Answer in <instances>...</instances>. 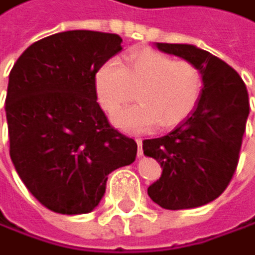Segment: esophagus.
Here are the masks:
<instances>
[{"instance_id":"esophagus-1","label":"esophagus","mask_w":255,"mask_h":255,"mask_svg":"<svg viewBox=\"0 0 255 255\" xmlns=\"http://www.w3.org/2000/svg\"><path fill=\"white\" fill-rule=\"evenodd\" d=\"M135 142H137V146H138L137 154H138V156H142V154H143V149H142V138H135Z\"/></svg>"}]
</instances>
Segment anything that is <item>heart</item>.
Listing matches in <instances>:
<instances>
[{
  "instance_id": "heart-1",
  "label": "heart",
  "mask_w": 255,
  "mask_h": 255,
  "mask_svg": "<svg viewBox=\"0 0 255 255\" xmlns=\"http://www.w3.org/2000/svg\"><path fill=\"white\" fill-rule=\"evenodd\" d=\"M98 101L110 115L133 99L140 104L115 115V125L128 132H143L157 125L172 129L188 118L203 88L202 72L189 61H175L154 50L130 53L125 64L109 61L94 77Z\"/></svg>"
}]
</instances>
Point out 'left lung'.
<instances>
[{"label":"left lung","mask_w":255,"mask_h":255,"mask_svg":"<svg viewBox=\"0 0 255 255\" xmlns=\"http://www.w3.org/2000/svg\"><path fill=\"white\" fill-rule=\"evenodd\" d=\"M156 48L192 63L202 72L203 88L181 125L164 137L143 140V154L162 167L148 195L165 210L197 208L218 199L237 170L249 115L248 90L242 77L207 50L161 42Z\"/></svg>","instance_id":"left-lung-1"}]
</instances>
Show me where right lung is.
I'll list each match as a JSON object with an SVG mask.
<instances>
[{
  "label": "right lung",
  "instance_id": "1",
  "mask_svg": "<svg viewBox=\"0 0 255 255\" xmlns=\"http://www.w3.org/2000/svg\"><path fill=\"white\" fill-rule=\"evenodd\" d=\"M121 42L118 34L64 31L29 45L9 74L10 159L28 191L55 213L93 211L109 173L135 161L137 143L112 128L94 88Z\"/></svg>",
  "mask_w": 255,
  "mask_h": 255
}]
</instances>
